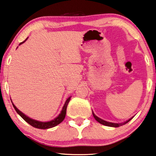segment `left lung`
<instances>
[{"instance_id": "left-lung-1", "label": "left lung", "mask_w": 156, "mask_h": 156, "mask_svg": "<svg viewBox=\"0 0 156 156\" xmlns=\"http://www.w3.org/2000/svg\"><path fill=\"white\" fill-rule=\"evenodd\" d=\"M92 114H93V116H94V118H95V119L96 120L97 122H99L100 124H101L104 125V126H109V127H115V128L119 127V126H123V125H124V124H127V123H128L129 121H130V120H131L132 119H133V117H132V118L129 119L128 120H127V121L125 122L118 123V124H117V123H112V122H107V121H105V120L102 119H101V118H99L98 117H97L96 115H95V114L94 113L93 111H92Z\"/></svg>"}]
</instances>
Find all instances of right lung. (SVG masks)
Here are the masks:
<instances>
[{"label": "right lung", "mask_w": 156, "mask_h": 156, "mask_svg": "<svg viewBox=\"0 0 156 156\" xmlns=\"http://www.w3.org/2000/svg\"><path fill=\"white\" fill-rule=\"evenodd\" d=\"M28 39V38H27ZM26 39L24 41H23L22 43H20V45H21L23 43H24L26 40ZM70 96L69 98H68L66 99V101L65 102V103H64L63 107H62V109L60 113L58 115V116L55 117L54 119L51 120V121H49V122H39V121H37V120H34L33 119H31L30 117H28V116H26L25 114H23L22 112H21L19 109H17V108L16 107V106L14 105V104L12 102V105L13 106V107L15 108V110L16 111V112L18 113L20 116H21L22 118L25 120V121L28 123L29 124L31 125L32 126H33V127L36 128H39V129H48V128H51L54 127V126L58 125L59 124L63 121L65 118V116H66V108H67V105H68L69 102L70 100Z\"/></svg>", "instance_id": "right-lung-1"}]
</instances>
